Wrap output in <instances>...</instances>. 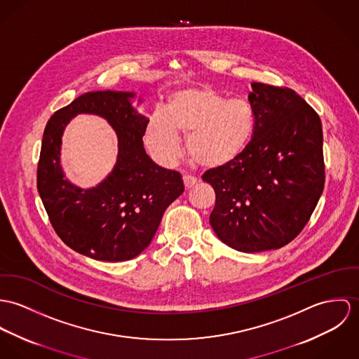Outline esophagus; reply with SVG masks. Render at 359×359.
<instances>
[{"instance_id":"1","label":"esophagus","mask_w":359,"mask_h":359,"mask_svg":"<svg viewBox=\"0 0 359 359\" xmlns=\"http://www.w3.org/2000/svg\"><path fill=\"white\" fill-rule=\"evenodd\" d=\"M183 183L186 190H190L191 187H194L197 184V179L193 176H183Z\"/></svg>"}]
</instances>
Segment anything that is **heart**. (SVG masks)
<instances>
[{"instance_id":"1","label":"heart","mask_w":359,"mask_h":359,"mask_svg":"<svg viewBox=\"0 0 359 359\" xmlns=\"http://www.w3.org/2000/svg\"><path fill=\"white\" fill-rule=\"evenodd\" d=\"M256 128L249 103L229 100L209 85L173 92L163 114H153L146 125L144 142L151 154L172 163L180 156L179 135L187 136L190 160L203 169H220L238 160Z\"/></svg>"}]
</instances>
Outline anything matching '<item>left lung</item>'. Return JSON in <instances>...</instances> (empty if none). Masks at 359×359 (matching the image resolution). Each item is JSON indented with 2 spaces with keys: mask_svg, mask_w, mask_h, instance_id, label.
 I'll return each instance as SVG.
<instances>
[{
  "mask_svg": "<svg viewBox=\"0 0 359 359\" xmlns=\"http://www.w3.org/2000/svg\"><path fill=\"white\" fill-rule=\"evenodd\" d=\"M253 137L238 160L209 169L216 193L209 223L226 245L245 253L279 249L310 220L325 184L322 123L289 88L252 83Z\"/></svg>",
  "mask_w": 359,
  "mask_h": 359,
  "instance_id": "8db88e82",
  "label": "left lung"
}]
</instances>
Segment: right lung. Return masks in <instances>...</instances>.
<instances>
[{"label": "right lung", "mask_w": 359, "mask_h": 359, "mask_svg": "<svg viewBox=\"0 0 359 359\" xmlns=\"http://www.w3.org/2000/svg\"><path fill=\"white\" fill-rule=\"evenodd\" d=\"M132 97L133 92L83 93L50 117L42 136L37 189L50 224L67 246L95 260L117 263L140 255L165 209L184 191L179 172L161 168L146 154L149 118L137 113ZM77 114L103 116L119 139L114 172L86 191L67 181L60 165L62 130Z\"/></svg>", "instance_id": "right-lung-1"}]
</instances>
